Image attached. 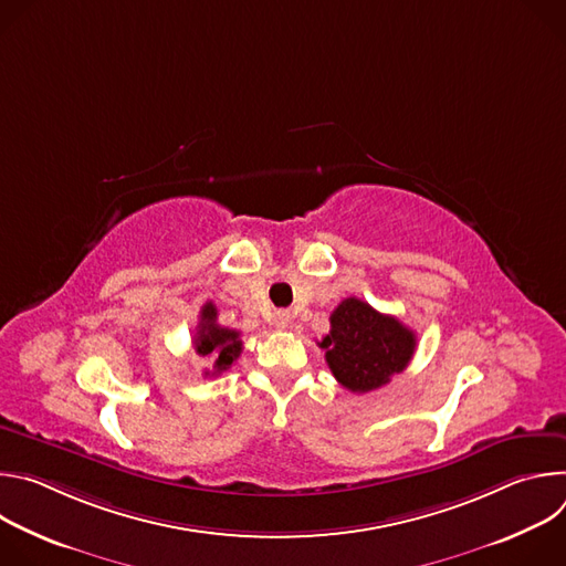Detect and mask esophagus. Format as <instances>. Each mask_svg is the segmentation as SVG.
<instances>
[{
  "label": "esophagus",
  "mask_w": 566,
  "mask_h": 566,
  "mask_svg": "<svg viewBox=\"0 0 566 566\" xmlns=\"http://www.w3.org/2000/svg\"><path fill=\"white\" fill-rule=\"evenodd\" d=\"M273 322H275L277 329H286V327L291 325V313H289V311H277V313L273 315Z\"/></svg>",
  "instance_id": "esophagus-1"
}]
</instances>
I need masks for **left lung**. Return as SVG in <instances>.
<instances>
[{
    "instance_id": "obj_1",
    "label": "left lung",
    "mask_w": 566,
    "mask_h": 566,
    "mask_svg": "<svg viewBox=\"0 0 566 566\" xmlns=\"http://www.w3.org/2000/svg\"><path fill=\"white\" fill-rule=\"evenodd\" d=\"M332 332L317 343L336 380L349 391H371L406 369L417 336L394 315H385L358 297L343 300L329 317Z\"/></svg>"
}]
</instances>
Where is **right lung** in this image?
<instances>
[{"mask_svg": "<svg viewBox=\"0 0 566 566\" xmlns=\"http://www.w3.org/2000/svg\"><path fill=\"white\" fill-rule=\"evenodd\" d=\"M192 343L199 356L214 360L212 371H206V376H217L226 371L241 354L239 332L217 325V306L212 302H206L201 308V319Z\"/></svg>", "mask_w": 566, "mask_h": 566, "instance_id": "obj_1", "label": "right lung"}]
</instances>
